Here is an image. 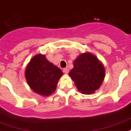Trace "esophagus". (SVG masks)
Returning a JSON list of instances; mask_svg holds the SVG:
<instances>
[{
    "mask_svg": "<svg viewBox=\"0 0 131 131\" xmlns=\"http://www.w3.org/2000/svg\"><path fill=\"white\" fill-rule=\"evenodd\" d=\"M63 71L65 74H68V73H69V70H68V68H64L63 70Z\"/></svg>",
    "mask_w": 131,
    "mask_h": 131,
    "instance_id": "1",
    "label": "esophagus"
}]
</instances>
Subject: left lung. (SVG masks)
Wrapping results in <instances>:
<instances>
[{"instance_id":"left-lung-1","label":"left lung","mask_w":131,"mask_h":131,"mask_svg":"<svg viewBox=\"0 0 131 131\" xmlns=\"http://www.w3.org/2000/svg\"><path fill=\"white\" fill-rule=\"evenodd\" d=\"M69 75L78 91L90 95L99 89L105 76L103 63L91 52L79 54L73 61V68Z\"/></svg>"}]
</instances>
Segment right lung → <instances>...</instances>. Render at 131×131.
<instances>
[{
    "label": "right lung",
    "mask_w": 131,
    "mask_h": 131,
    "mask_svg": "<svg viewBox=\"0 0 131 131\" xmlns=\"http://www.w3.org/2000/svg\"><path fill=\"white\" fill-rule=\"evenodd\" d=\"M63 74L60 68L50 62L42 53L35 55L25 70V78L30 89L43 97L55 92L58 81Z\"/></svg>",
    "instance_id": "right-lung-1"
}]
</instances>
